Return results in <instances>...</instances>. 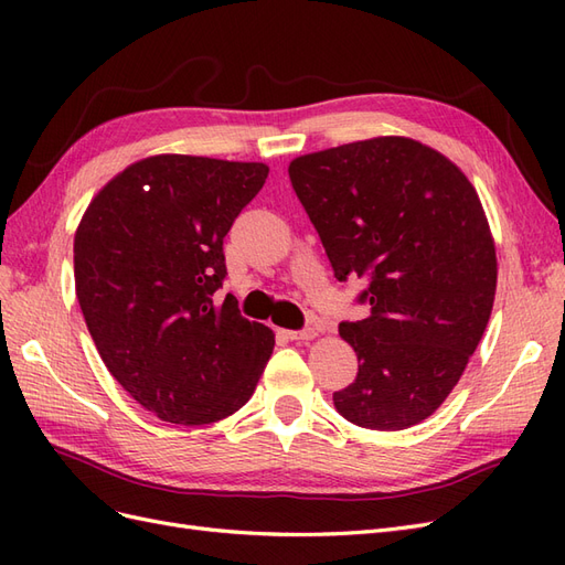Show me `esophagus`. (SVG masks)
I'll return each mask as SVG.
<instances>
[{"label": "esophagus", "instance_id": "34e87169", "mask_svg": "<svg viewBox=\"0 0 565 565\" xmlns=\"http://www.w3.org/2000/svg\"><path fill=\"white\" fill-rule=\"evenodd\" d=\"M285 337L292 339V341H309V339L316 337V330H313V328H306V330H287Z\"/></svg>", "mask_w": 565, "mask_h": 565}]
</instances>
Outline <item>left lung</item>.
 Instances as JSON below:
<instances>
[{"label":"left lung","instance_id":"8db88e82","mask_svg":"<svg viewBox=\"0 0 565 565\" xmlns=\"http://www.w3.org/2000/svg\"><path fill=\"white\" fill-rule=\"evenodd\" d=\"M334 278H363L370 316L339 322L358 377L341 417L401 431L450 396L490 320L498 256L483 204L457 164L405 136H377L289 162Z\"/></svg>","mask_w":565,"mask_h":565}]
</instances>
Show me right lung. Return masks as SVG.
I'll return each instance as SVG.
<instances>
[{
  "label": "right lung",
  "mask_w": 565,
  "mask_h": 565,
  "mask_svg": "<svg viewBox=\"0 0 565 565\" xmlns=\"http://www.w3.org/2000/svg\"><path fill=\"white\" fill-rule=\"evenodd\" d=\"M262 162L152 156L100 188L75 233V292L113 377L162 422L202 426L256 388L276 337L218 299L224 237Z\"/></svg>",
  "instance_id": "obj_1"
}]
</instances>
